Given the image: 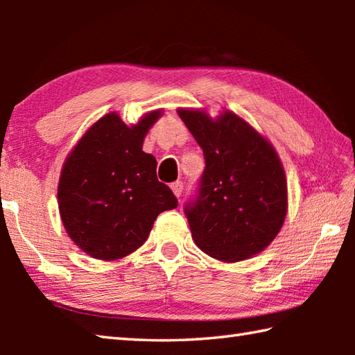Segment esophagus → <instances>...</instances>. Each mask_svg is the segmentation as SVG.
I'll list each match as a JSON object with an SVG mask.
<instances>
[{"label": "esophagus", "mask_w": 355, "mask_h": 355, "mask_svg": "<svg viewBox=\"0 0 355 355\" xmlns=\"http://www.w3.org/2000/svg\"><path fill=\"white\" fill-rule=\"evenodd\" d=\"M171 188H172V191H173V194H175L177 197H182V192H183V183H182V182L172 183Z\"/></svg>", "instance_id": "esophagus-1"}]
</instances>
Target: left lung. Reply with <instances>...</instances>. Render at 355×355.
<instances>
[{
    "mask_svg": "<svg viewBox=\"0 0 355 355\" xmlns=\"http://www.w3.org/2000/svg\"><path fill=\"white\" fill-rule=\"evenodd\" d=\"M203 150L205 169L197 194L186 202L192 239L209 257L239 261L277 236L286 216V180L277 153L264 137L224 112L178 110Z\"/></svg>",
    "mask_w": 355,
    "mask_h": 355,
    "instance_id": "obj_1",
    "label": "left lung"
}]
</instances>
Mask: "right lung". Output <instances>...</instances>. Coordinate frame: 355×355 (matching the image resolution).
I'll list each match as a JSON object with an SVG mask.
<instances>
[{
	"label": "right lung",
	"mask_w": 355,
	"mask_h": 355,
	"mask_svg": "<svg viewBox=\"0 0 355 355\" xmlns=\"http://www.w3.org/2000/svg\"><path fill=\"white\" fill-rule=\"evenodd\" d=\"M161 111L127 127L117 114L95 122L65 159L59 213L69 236L98 260H119L146 243L155 219L178 200L156 178V159L142 142Z\"/></svg>",
	"instance_id": "1"
}]
</instances>
